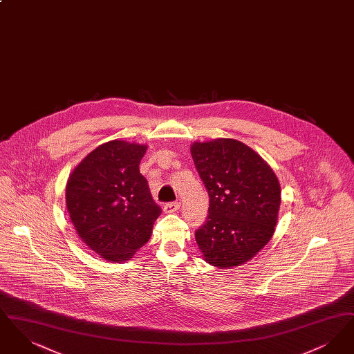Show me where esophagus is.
Listing matches in <instances>:
<instances>
[{
  "mask_svg": "<svg viewBox=\"0 0 354 354\" xmlns=\"http://www.w3.org/2000/svg\"><path fill=\"white\" fill-rule=\"evenodd\" d=\"M179 208H180V203L179 202L167 203V204H165L163 211H165L166 214H174V212H176Z\"/></svg>",
  "mask_w": 354,
  "mask_h": 354,
  "instance_id": "34e87169",
  "label": "esophagus"
}]
</instances>
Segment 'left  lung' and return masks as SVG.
<instances>
[{"label": "left lung", "instance_id": "8db88e82", "mask_svg": "<svg viewBox=\"0 0 354 354\" xmlns=\"http://www.w3.org/2000/svg\"><path fill=\"white\" fill-rule=\"evenodd\" d=\"M191 155L209 198L207 221L195 232L203 259L219 270L243 266L273 236L281 203L279 179L236 139L194 142Z\"/></svg>", "mask_w": 354, "mask_h": 354}]
</instances>
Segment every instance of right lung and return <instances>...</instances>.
<instances>
[{
	"instance_id": "right-lung-1",
	"label": "right lung",
	"mask_w": 354,
	"mask_h": 354,
	"mask_svg": "<svg viewBox=\"0 0 354 354\" xmlns=\"http://www.w3.org/2000/svg\"><path fill=\"white\" fill-rule=\"evenodd\" d=\"M147 145L110 140L88 152L66 183V207L77 235L103 260L123 263L151 237L162 209L139 163Z\"/></svg>"
}]
</instances>
